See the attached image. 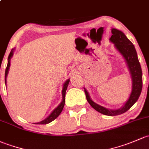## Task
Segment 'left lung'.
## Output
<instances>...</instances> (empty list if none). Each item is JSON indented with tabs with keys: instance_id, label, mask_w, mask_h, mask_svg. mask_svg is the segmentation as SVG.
<instances>
[{
	"instance_id": "left-lung-1",
	"label": "left lung",
	"mask_w": 149,
	"mask_h": 149,
	"mask_svg": "<svg viewBox=\"0 0 149 149\" xmlns=\"http://www.w3.org/2000/svg\"><path fill=\"white\" fill-rule=\"evenodd\" d=\"M111 32L112 36L110 38V41L114 44L116 49L125 59L131 76L132 90L129 97L121 108L112 110V109L105 108L95 102L91 99L88 92L85 87L84 90H85L87 102L95 110L105 116H114L125 113L136 103L141 93L143 82H142L141 67L133 44L121 31L113 28L111 29Z\"/></svg>"
}]
</instances>
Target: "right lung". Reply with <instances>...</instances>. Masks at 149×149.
Instances as JSON below:
<instances>
[{
    "instance_id": "1",
    "label": "right lung",
    "mask_w": 149,
    "mask_h": 149,
    "mask_svg": "<svg viewBox=\"0 0 149 149\" xmlns=\"http://www.w3.org/2000/svg\"><path fill=\"white\" fill-rule=\"evenodd\" d=\"M15 51V48L12 49L11 51H10V54H9L8 58V64L7 67H6V72H5V82H6H6H7V76L9 72V69H10V59H11L12 56H13V53H14ZM70 79H67L65 82H64L63 84V87H62V100L61 101V102L59 103V105L56 107V108L54 109L53 111L50 113L49 116L45 118L44 120L40 121V122L38 123H35L34 124H47L51 123L52 121H53L58 116L60 115V113H62V110H63L64 104H65V94H66V90H67V87H68L69 83H70Z\"/></svg>"
}]
</instances>
